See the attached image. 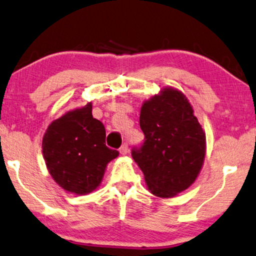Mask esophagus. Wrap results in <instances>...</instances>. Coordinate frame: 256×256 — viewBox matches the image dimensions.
Returning a JSON list of instances; mask_svg holds the SVG:
<instances>
[{
	"mask_svg": "<svg viewBox=\"0 0 256 256\" xmlns=\"http://www.w3.org/2000/svg\"><path fill=\"white\" fill-rule=\"evenodd\" d=\"M128 152V144H124L120 147V154L122 155H126Z\"/></svg>",
	"mask_w": 256,
	"mask_h": 256,
	"instance_id": "obj_1",
	"label": "esophagus"
}]
</instances>
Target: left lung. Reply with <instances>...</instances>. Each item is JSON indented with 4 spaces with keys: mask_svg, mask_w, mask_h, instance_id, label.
Instances as JSON below:
<instances>
[{
    "mask_svg": "<svg viewBox=\"0 0 256 256\" xmlns=\"http://www.w3.org/2000/svg\"><path fill=\"white\" fill-rule=\"evenodd\" d=\"M141 148L132 156L144 172L148 190L168 198L190 187L200 174L206 156V132L184 92L172 87L142 104Z\"/></svg>",
    "mask_w": 256,
    "mask_h": 256,
    "instance_id": "left-lung-1",
    "label": "left lung"
}]
</instances>
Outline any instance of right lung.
I'll use <instances>...</instances> for the list:
<instances>
[{
	"instance_id": "1",
	"label": "right lung",
	"mask_w": 256,
	"mask_h": 256,
	"mask_svg": "<svg viewBox=\"0 0 256 256\" xmlns=\"http://www.w3.org/2000/svg\"><path fill=\"white\" fill-rule=\"evenodd\" d=\"M92 104L64 112L43 135L42 154L49 174L62 189L76 195L94 192L107 164L118 156L106 146V129L92 118Z\"/></svg>"
}]
</instances>
